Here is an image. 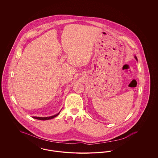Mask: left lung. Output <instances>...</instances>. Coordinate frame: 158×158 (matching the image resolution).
I'll return each instance as SVG.
<instances>
[{
	"label": "left lung",
	"instance_id": "8db88e82",
	"mask_svg": "<svg viewBox=\"0 0 158 158\" xmlns=\"http://www.w3.org/2000/svg\"><path fill=\"white\" fill-rule=\"evenodd\" d=\"M135 60H137V57L135 56Z\"/></svg>",
	"mask_w": 158,
	"mask_h": 158
}]
</instances>
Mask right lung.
Here are the masks:
<instances>
[{
	"instance_id": "add662e5",
	"label": "right lung",
	"mask_w": 158,
	"mask_h": 158,
	"mask_svg": "<svg viewBox=\"0 0 158 158\" xmlns=\"http://www.w3.org/2000/svg\"><path fill=\"white\" fill-rule=\"evenodd\" d=\"M59 112V113H57V114H55V115H52V116H50V117H32V118H35V119H37V120H50V119H52L53 118H54V117H57L59 114V113H60Z\"/></svg>"
}]
</instances>
